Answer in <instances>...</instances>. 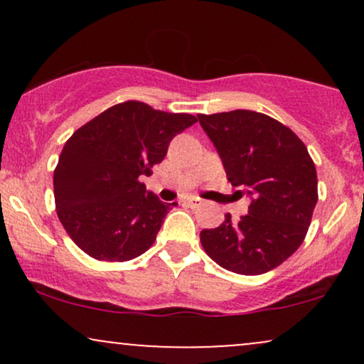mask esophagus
I'll use <instances>...</instances> for the list:
<instances>
[{
  "mask_svg": "<svg viewBox=\"0 0 364 364\" xmlns=\"http://www.w3.org/2000/svg\"><path fill=\"white\" fill-rule=\"evenodd\" d=\"M185 203H186L188 207H191V208H196V207H200V205H202V200H200V198H195V196H191V198H188Z\"/></svg>",
  "mask_w": 364,
  "mask_h": 364,
  "instance_id": "34e87169",
  "label": "esophagus"
}]
</instances>
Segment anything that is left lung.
I'll use <instances>...</instances> for the list:
<instances>
[{
    "label": "left lung",
    "instance_id": "left-lung-1",
    "mask_svg": "<svg viewBox=\"0 0 364 364\" xmlns=\"http://www.w3.org/2000/svg\"><path fill=\"white\" fill-rule=\"evenodd\" d=\"M232 186L252 203L248 215H225L200 232L203 250L225 270L260 275L279 267L303 243L318 200V179L306 145L291 128L257 111L198 114Z\"/></svg>",
    "mask_w": 364,
    "mask_h": 364
}]
</instances>
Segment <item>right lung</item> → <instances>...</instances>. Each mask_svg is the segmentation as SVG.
<instances>
[{
  "label": "right lung",
  "mask_w": 364,
  "mask_h": 364,
  "mask_svg": "<svg viewBox=\"0 0 364 364\" xmlns=\"http://www.w3.org/2000/svg\"><path fill=\"white\" fill-rule=\"evenodd\" d=\"M196 123L186 112H164L140 101L109 107L66 140L54 169V202L63 228L89 257L128 262L156 241L164 203L145 190L169 141Z\"/></svg>",
  "instance_id": "obj_1"
}]
</instances>
